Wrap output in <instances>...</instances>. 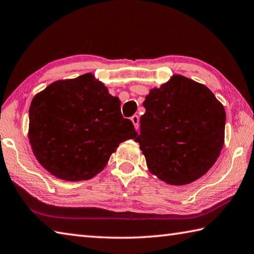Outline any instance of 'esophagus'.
Listing matches in <instances>:
<instances>
[{
    "instance_id": "esophagus-1",
    "label": "esophagus",
    "mask_w": 254,
    "mask_h": 254,
    "mask_svg": "<svg viewBox=\"0 0 254 254\" xmlns=\"http://www.w3.org/2000/svg\"><path fill=\"white\" fill-rule=\"evenodd\" d=\"M131 121L133 122V124H134V127L136 130H139V126H140V119H139V115L134 114L133 117L131 118Z\"/></svg>"
}]
</instances>
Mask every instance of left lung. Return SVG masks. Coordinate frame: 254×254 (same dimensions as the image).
Wrapping results in <instances>:
<instances>
[{"instance_id": "obj_1", "label": "left lung", "mask_w": 254, "mask_h": 254, "mask_svg": "<svg viewBox=\"0 0 254 254\" xmlns=\"http://www.w3.org/2000/svg\"><path fill=\"white\" fill-rule=\"evenodd\" d=\"M143 107L135 142L151 173L184 186L209 171L224 143L225 111L205 85L174 75L151 90Z\"/></svg>"}]
</instances>
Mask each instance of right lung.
Masks as SVG:
<instances>
[{"label": "right lung", "mask_w": 254, "mask_h": 254, "mask_svg": "<svg viewBox=\"0 0 254 254\" xmlns=\"http://www.w3.org/2000/svg\"><path fill=\"white\" fill-rule=\"evenodd\" d=\"M120 105L118 96L90 73L54 82L35 95L29 137L41 165L66 181L102 171L120 143L137 135Z\"/></svg>", "instance_id": "add662e5"}]
</instances>
